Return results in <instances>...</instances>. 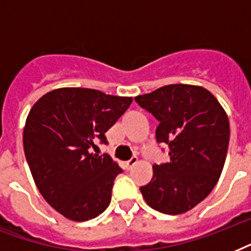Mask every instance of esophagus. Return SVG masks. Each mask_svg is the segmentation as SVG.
Here are the masks:
<instances>
[{"instance_id":"obj_1","label":"esophagus","mask_w":251,"mask_h":251,"mask_svg":"<svg viewBox=\"0 0 251 251\" xmlns=\"http://www.w3.org/2000/svg\"><path fill=\"white\" fill-rule=\"evenodd\" d=\"M137 163H138V157L137 156H133V157H131V159H130V160L126 161V168H127V169H131V168H133L134 165L137 164Z\"/></svg>"}]
</instances>
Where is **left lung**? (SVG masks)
<instances>
[{
  "mask_svg": "<svg viewBox=\"0 0 251 251\" xmlns=\"http://www.w3.org/2000/svg\"><path fill=\"white\" fill-rule=\"evenodd\" d=\"M135 101L159 121L156 141L169 146V161L153 165L141 193L150 207L167 215L194 208L214 189L229 145L226 110L210 91L169 84L139 95Z\"/></svg>",
  "mask_w": 251,
  "mask_h": 251,
  "instance_id": "1",
  "label": "left lung"
}]
</instances>
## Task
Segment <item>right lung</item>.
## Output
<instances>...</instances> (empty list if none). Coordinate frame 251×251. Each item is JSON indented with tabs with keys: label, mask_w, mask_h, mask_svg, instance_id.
I'll use <instances>...</instances> for the list:
<instances>
[{
	"label": "right lung",
	"mask_w": 251,
	"mask_h": 251,
	"mask_svg": "<svg viewBox=\"0 0 251 251\" xmlns=\"http://www.w3.org/2000/svg\"><path fill=\"white\" fill-rule=\"evenodd\" d=\"M131 98L65 87L41 96L29 110L23 147L44 199L66 219L86 222L105 211L122 172L108 155L91 152L125 113Z\"/></svg>",
	"instance_id": "obj_1"
}]
</instances>
